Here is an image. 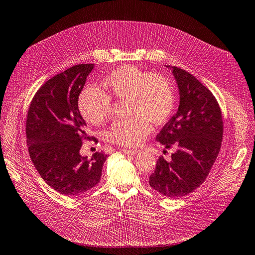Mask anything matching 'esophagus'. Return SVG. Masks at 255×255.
<instances>
[{"mask_svg": "<svg viewBox=\"0 0 255 255\" xmlns=\"http://www.w3.org/2000/svg\"><path fill=\"white\" fill-rule=\"evenodd\" d=\"M122 151H123L125 154H130V155H134V154H137L140 152L137 149H123Z\"/></svg>", "mask_w": 255, "mask_h": 255, "instance_id": "34e87169", "label": "esophagus"}]
</instances>
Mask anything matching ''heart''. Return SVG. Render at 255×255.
Wrapping results in <instances>:
<instances>
[{"instance_id":"obj_1","label":"heart","mask_w":255,"mask_h":255,"mask_svg":"<svg viewBox=\"0 0 255 255\" xmlns=\"http://www.w3.org/2000/svg\"><path fill=\"white\" fill-rule=\"evenodd\" d=\"M104 92L94 86L81 91L78 106L82 117L100 125L112 114V99H127L126 120H117L107 131L108 139L122 146H138L151 131V123H167L175 109V93L170 80L161 74L124 65L103 80Z\"/></svg>"}]
</instances>
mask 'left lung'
<instances>
[{
    "instance_id": "8db88e82",
    "label": "left lung",
    "mask_w": 255,
    "mask_h": 255,
    "mask_svg": "<svg viewBox=\"0 0 255 255\" xmlns=\"http://www.w3.org/2000/svg\"><path fill=\"white\" fill-rule=\"evenodd\" d=\"M179 90V107L156 140L175 151L167 161L159 156L149 184L168 198L194 192L206 179L222 145L223 119L215 96L192 74L169 66Z\"/></svg>"
}]
</instances>
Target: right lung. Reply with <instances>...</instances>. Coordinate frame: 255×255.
Here are the masks:
<instances>
[{"label": "right lung", "instance_id": "add662e5", "mask_svg": "<svg viewBox=\"0 0 255 255\" xmlns=\"http://www.w3.org/2000/svg\"><path fill=\"white\" fill-rule=\"evenodd\" d=\"M93 63L77 64L42 84L33 97L27 116V145L32 162L45 182L59 194L77 197L101 180L107 155L83 157L80 149L87 134L78 108ZM96 142L98 139L93 137Z\"/></svg>", "mask_w": 255, "mask_h": 255}]
</instances>
